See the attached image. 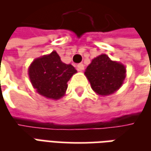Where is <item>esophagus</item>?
<instances>
[{
	"instance_id": "1",
	"label": "esophagus",
	"mask_w": 151,
	"mask_h": 151,
	"mask_svg": "<svg viewBox=\"0 0 151 151\" xmlns=\"http://www.w3.org/2000/svg\"><path fill=\"white\" fill-rule=\"evenodd\" d=\"M77 68L78 69L79 71H82L84 69V65L83 64H78V65H77Z\"/></svg>"
}]
</instances>
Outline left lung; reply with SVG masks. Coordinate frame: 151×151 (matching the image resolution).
<instances>
[{
    "mask_svg": "<svg viewBox=\"0 0 151 151\" xmlns=\"http://www.w3.org/2000/svg\"><path fill=\"white\" fill-rule=\"evenodd\" d=\"M84 73L97 95L108 96L123 85L126 68L122 63L111 60L108 55L101 54L92 60Z\"/></svg>",
    "mask_w": 151,
    "mask_h": 151,
    "instance_id": "left-lung-1",
    "label": "left lung"
}]
</instances>
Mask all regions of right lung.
Masks as SVG:
<instances>
[{
    "label": "right lung",
    "instance_id": "1",
    "mask_svg": "<svg viewBox=\"0 0 151 151\" xmlns=\"http://www.w3.org/2000/svg\"><path fill=\"white\" fill-rule=\"evenodd\" d=\"M77 70L61 61L56 51L35 59L28 68L32 86L38 94L57 100L65 95L67 82Z\"/></svg>",
    "mask_w": 151,
    "mask_h": 151
}]
</instances>
